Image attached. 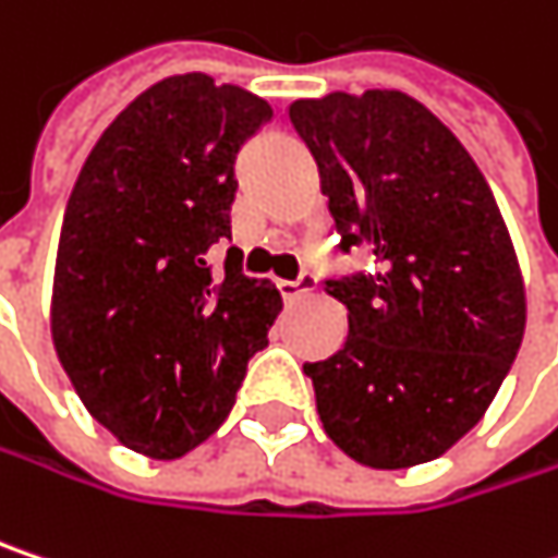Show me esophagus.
<instances>
[{
  "mask_svg": "<svg viewBox=\"0 0 558 558\" xmlns=\"http://www.w3.org/2000/svg\"><path fill=\"white\" fill-rule=\"evenodd\" d=\"M278 290L280 296H283V303H293V300H300L303 293L316 290V278H313L310 271H303L296 280H278Z\"/></svg>",
  "mask_w": 558,
  "mask_h": 558,
  "instance_id": "obj_1",
  "label": "esophagus"
}]
</instances>
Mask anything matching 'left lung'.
Segmentation results:
<instances>
[{
  "instance_id": "8db88e82",
  "label": "left lung",
  "mask_w": 558,
  "mask_h": 558,
  "mask_svg": "<svg viewBox=\"0 0 558 558\" xmlns=\"http://www.w3.org/2000/svg\"><path fill=\"white\" fill-rule=\"evenodd\" d=\"M316 159L341 252L374 271L326 280L348 310L344 348L303 364L331 440L374 470L437 460L480 425L508 377L527 300L480 166L422 101L396 88L290 105Z\"/></svg>"
}]
</instances>
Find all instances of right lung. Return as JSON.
<instances>
[{
    "label": "right lung",
    "mask_w": 558,
    "mask_h": 558,
    "mask_svg": "<svg viewBox=\"0 0 558 558\" xmlns=\"http://www.w3.org/2000/svg\"><path fill=\"white\" fill-rule=\"evenodd\" d=\"M271 105L204 73L136 95L101 133L66 204L50 331L82 405L124 447L175 460L223 425L280 313L271 280L223 275L235 153Z\"/></svg>",
    "instance_id": "right-lung-1"
}]
</instances>
